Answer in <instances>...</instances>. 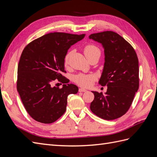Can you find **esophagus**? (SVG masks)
<instances>
[{
	"instance_id": "34e87169",
	"label": "esophagus",
	"mask_w": 157,
	"mask_h": 157,
	"mask_svg": "<svg viewBox=\"0 0 157 157\" xmlns=\"http://www.w3.org/2000/svg\"><path fill=\"white\" fill-rule=\"evenodd\" d=\"M78 91H79L80 92H87V90H86V89H84V88H79Z\"/></svg>"
}]
</instances>
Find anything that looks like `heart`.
Returning a JSON list of instances; mask_svg holds the SVG:
<instances>
[{
  "label": "heart",
  "mask_w": 157,
  "mask_h": 157,
  "mask_svg": "<svg viewBox=\"0 0 157 157\" xmlns=\"http://www.w3.org/2000/svg\"><path fill=\"white\" fill-rule=\"evenodd\" d=\"M84 53L86 58L88 59L90 58H91V57L95 56H100L101 52L100 50H99V48H98L96 46H94L93 44H88L84 47ZM70 54L71 53L69 52V53H68L65 57L64 64L65 66H67L69 63ZM95 79H96V77L93 75L80 73L75 76L74 81L81 86L89 87L93 84V82L94 81Z\"/></svg>",
  "instance_id": "b5f03b06"
}]
</instances>
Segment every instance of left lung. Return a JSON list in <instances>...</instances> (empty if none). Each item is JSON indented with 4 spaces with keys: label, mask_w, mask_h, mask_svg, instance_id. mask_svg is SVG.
<instances>
[{
    "label": "left lung",
    "mask_w": 157,
    "mask_h": 157,
    "mask_svg": "<svg viewBox=\"0 0 157 157\" xmlns=\"http://www.w3.org/2000/svg\"><path fill=\"white\" fill-rule=\"evenodd\" d=\"M101 44L105 63L99 84L107 86L105 94L92 91L94 99L92 112L104 120L111 121L128 111L139 88V62L133 47L117 33L103 31L89 36Z\"/></svg>",
    "instance_id": "obj_1"
}]
</instances>
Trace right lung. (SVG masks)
Wrapping results in <instances>:
<instances>
[{
  "label": "right lung",
  "instance_id": "add662e5",
  "mask_svg": "<svg viewBox=\"0 0 157 157\" xmlns=\"http://www.w3.org/2000/svg\"><path fill=\"white\" fill-rule=\"evenodd\" d=\"M85 36L65 33H51L27 45L19 61L17 90L29 115L37 122L50 124L66 111L67 96L77 94L78 88L69 84L64 59L70 47ZM58 79L63 88L52 87Z\"/></svg>",
  "mask_w": 157,
  "mask_h": 157
}]
</instances>
